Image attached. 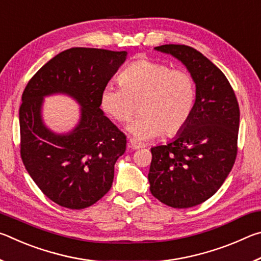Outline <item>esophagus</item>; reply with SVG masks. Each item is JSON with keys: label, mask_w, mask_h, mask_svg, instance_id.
Listing matches in <instances>:
<instances>
[{"label": "esophagus", "mask_w": 261, "mask_h": 261, "mask_svg": "<svg viewBox=\"0 0 261 261\" xmlns=\"http://www.w3.org/2000/svg\"><path fill=\"white\" fill-rule=\"evenodd\" d=\"M129 147H131L132 149H138V148L145 147V145L141 144V143H138V141L135 140V139H130L129 140Z\"/></svg>", "instance_id": "esophagus-1"}]
</instances>
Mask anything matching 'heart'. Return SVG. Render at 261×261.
<instances>
[{
    "instance_id": "b5f03b06",
    "label": "heart",
    "mask_w": 261,
    "mask_h": 261,
    "mask_svg": "<svg viewBox=\"0 0 261 261\" xmlns=\"http://www.w3.org/2000/svg\"><path fill=\"white\" fill-rule=\"evenodd\" d=\"M121 86L108 85L101 93V107L110 117L126 122L140 106V116L126 131L137 141H147L165 132L182 131L196 105V84L185 70L148 60L129 65L120 76Z\"/></svg>"
}]
</instances>
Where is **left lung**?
<instances>
[{
  "instance_id": "left-lung-1",
  "label": "left lung",
  "mask_w": 261,
  "mask_h": 261,
  "mask_svg": "<svg viewBox=\"0 0 261 261\" xmlns=\"http://www.w3.org/2000/svg\"><path fill=\"white\" fill-rule=\"evenodd\" d=\"M154 49L178 60L196 84V105L182 131L151 148L149 190L174 208H189L211 198L235 163L240 107L223 72L192 47L163 45Z\"/></svg>"
}]
</instances>
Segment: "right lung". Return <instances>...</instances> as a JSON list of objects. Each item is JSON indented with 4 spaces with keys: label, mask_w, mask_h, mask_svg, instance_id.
Wrapping results in <instances>:
<instances>
[{
    "label": "right lung",
    "mask_w": 261,
    "mask_h": 261,
    "mask_svg": "<svg viewBox=\"0 0 261 261\" xmlns=\"http://www.w3.org/2000/svg\"><path fill=\"white\" fill-rule=\"evenodd\" d=\"M126 55L70 48L48 61L25 87L19 108L21 160L43 194L62 207L86 208L112 188L126 138L105 116L100 98ZM56 94L81 107L77 124L67 133L53 132L43 121L44 98Z\"/></svg>",
    "instance_id": "add662e5"
}]
</instances>
